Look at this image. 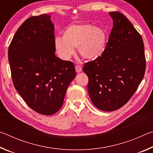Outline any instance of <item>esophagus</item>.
<instances>
[{
  "instance_id": "esophagus-1",
  "label": "esophagus",
  "mask_w": 153,
  "mask_h": 153,
  "mask_svg": "<svg viewBox=\"0 0 153 153\" xmlns=\"http://www.w3.org/2000/svg\"><path fill=\"white\" fill-rule=\"evenodd\" d=\"M76 71L77 73H80L82 71V67L79 65H76Z\"/></svg>"
}]
</instances>
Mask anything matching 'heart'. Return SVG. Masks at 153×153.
Wrapping results in <instances>:
<instances>
[{"label": "heart", "instance_id": "b5f03b06", "mask_svg": "<svg viewBox=\"0 0 153 153\" xmlns=\"http://www.w3.org/2000/svg\"><path fill=\"white\" fill-rule=\"evenodd\" d=\"M54 43L58 55L63 60H69L76 47L83 58L94 60L105 52L107 36L102 27L88 24L72 25L64 30L63 38L56 37Z\"/></svg>", "mask_w": 153, "mask_h": 153}]
</instances>
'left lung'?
<instances>
[{
    "label": "left lung",
    "mask_w": 153,
    "mask_h": 153,
    "mask_svg": "<svg viewBox=\"0 0 153 153\" xmlns=\"http://www.w3.org/2000/svg\"><path fill=\"white\" fill-rule=\"evenodd\" d=\"M113 27L102 55L84 64L88 90L96 107L113 111L126 104L144 76L146 59L142 36L125 15L110 12Z\"/></svg>",
    "instance_id": "8db88e82"
}]
</instances>
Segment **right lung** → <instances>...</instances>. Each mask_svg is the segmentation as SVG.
Here are the masks:
<instances>
[{
  "mask_svg": "<svg viewBox=\"0 0 153 153\" xmlns=\"http://www.w3.org/2000/svg\"><path fill=\"white\" fill-rule=\"evenodd\" d=\"M51 17L42 14L25 20L8 51L15 89L32 109L45 115L60 109L67 88L76 76L74 63L55 55Z\"/></svg>",
  "mask_w": 153,
  "mask_h": 153,
  "instance_id": "add662e5",
  "label": "right lung"
}]
</instances>
